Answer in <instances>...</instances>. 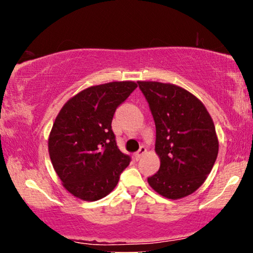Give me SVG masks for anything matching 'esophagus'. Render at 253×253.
Listing matches in <instances>:
<instances>
[{"label": "esophagus", "mask_w": 253, "mask_h": 253, "mask_svg": "<svg viewBox=\"0 0 253 253\" xmlns=\"http://www.w3.org/2000/svg\"><path fill=\"white\" fill-rule=\"evenodd\" d=\"M145 153H146V147L141 146V147L139 148V151H138L137 153L134 154V158H136V160H139V159L143 158V155H144Z\"/></svg>", "instance_id": "esophagus-1"}]
</instances>
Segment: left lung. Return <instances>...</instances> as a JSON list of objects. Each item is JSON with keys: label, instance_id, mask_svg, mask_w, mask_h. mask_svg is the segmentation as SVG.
<instances>
[{"label": "left lung", "instance_id": "8db88e82", "mask_svg": "<svg viewBox=\"0 0 253 253\" xmlns=\"http://www.w3.org/2000/svg\"><path fill=\"white\" fill-rule=\"evenodd\" d=\"M157 129V174L147 178L155 192L168 199L191 195L205 182L219 152L213 120L200 100L177 85L138 82Z\"/></svg>", "mask_w": 253, "mask_h": 253}]
</instances>
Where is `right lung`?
<instances>
[{
  "instance_id": "obj_1",
  "label": "right lung",
  "mask_w": 253,
  "mask_h": 253,
  "mask_svg": "<svg viewBox=\"0 0 253 253\" xmlns=\"http://www.w3.org/2000/svg\"><path fill=\"white\" fill-rule=\"evenodd\" d=\"M136 87L130 81L91 86L69 99L57 114L48 152L62 185L77 198L95 202L109 195L129 166L130 157L116 145L112 121Z\"/></svg>"
}]
</instances>
